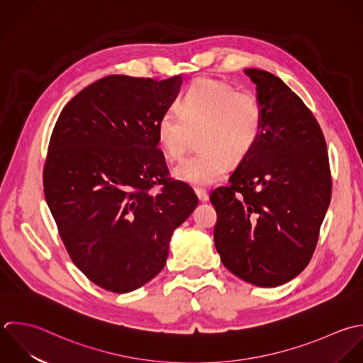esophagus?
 Instances as JSON below:
<instances>
[{"instance_id":"1","label":"esophagus","mask_w":363,"mask_h":363,"mask_svg":"<svg viewBox=\"0 0 363 363\" xmlns=\"http://www.w3.org/2000/svg\"><path fill=\"white\" fill-rule=\"evenodd\" d=\"M195 192H196V195H198V198H199L201 202H206V201L209 199V195H208V192H206L205 189H202V188H195Z\"/></svg>"}]
</instances>
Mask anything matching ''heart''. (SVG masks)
Returning <instances> with one entry per match:
<instances>
[{
  "label": "heart",
  "instance_id": "1",
  "mask_svg": "<svg viewBox=\"0 0 363 363\" xmlns=\"http://www.w3.org/2000/svg\"><path fill=\"white\" fill-rule=\"evenodd\" d=\"M262 128L263 106L256 94L199 77L184 91L179 111L161 114L157 140L164 154L177 161L185 155L196 133L199 150L175 168V177L203 186L223 178L230 162H242L259 141Z\"/></svg>",
  "mask_w": 363,
  "mask_h": 363
}]
</instances>
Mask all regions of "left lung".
Listing matches in <instances>:
<instances>
[{
  "label": "left lung",
  "instance_id": "1",
  "mask_svg": "<svg viewBox=\"0 0 363 363\" xmlns=\"http://www.w3.org/2000/svg\"><path fill=\"white\" fill-rule=\"evenodd\" d=\"M256 83L263 128L229 185L211 192L215 246L223 266L259 287L281 286L310 263L331 201L333 178L323 130L304 101L277 76Z\"/></svg>",
  "mask_w": 363,
  "mask_h": 363
}]
</instances>
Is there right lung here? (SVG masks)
I'll return each mask as SVG.
<instances>
[{"instance_id":"right-lung-1","label":"right lung","mask_w":363,"mask_h":363,"mask_svg":"<svg viewBox=\"0 0 363 363\" xmlns=\"http://www.w3.org/2000/svg\"><path fill=\"white\" fill-rule=\"evenodd\" d=\"M179 86L181 76L110 74L77 93L53 127L45 199L72 262L104 290L130 293L154 279L198 205L169 177L157 140Z\"/></svg>"}]
</instances>
